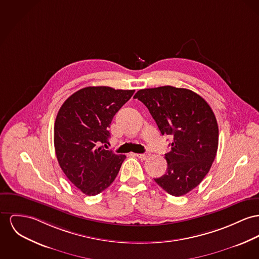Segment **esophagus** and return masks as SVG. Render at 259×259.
<instances>
[{
    "instance_id": "esophagus-1",
    "label": "esophagus",
    "mask_w": 259,
    "mask_h": 259,
    "mask_svg": "<svg viewBox=\"0 0 259 259\" xmlns=\"http://www.w3.org/2000/svg\"><path fill=\"white\" fill-rule=\"evenodd\" d=\"M136 156L138 157V158H140V159L145 160V159H147V158L150 156V153H149V152H145V153H143V154H136Z\"/></svg>"
}]
</instances>
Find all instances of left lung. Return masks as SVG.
<instances>
[{
  "label": "left lung",
  "mask_w": 259,
  "mask_h": 259,
  "mask_svg": "<svg viewBox=\"0 0 259 259\" xmlns=\"http://www.w3.org/2000/svg\"><path fill=\"white\" fill-rule=\"evenodd\" d=\"M134 98L147 107L161 135L172 138L171 151L165 154L167 172L154 181L174 196L190 192L217 153L219 130L212 109L195 92L170 85L140 89Z\"/></svg>",
  "instance_id": "8db88e82"
}]
</instances>
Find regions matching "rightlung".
<instances>
[{
    "label": "right lung",
    "mask_w": 259,
    "mask_h": 259,
    "mask_svg": "<svg viewBox=\"0 0 259 259\" xmlns=\"http://www.w3.org/2000/svg\"><path fill=\"white\" fill-rule=\"evenodd\" d=\"M135 90L82 88L64 102L54 126L55 151L69 181L87 195H96L116 179L125 155L104 149L116 113ZM106 145V144H105Z\"/></svg>",
    "instance_id": "right-lung-1"
}]
</instances>
